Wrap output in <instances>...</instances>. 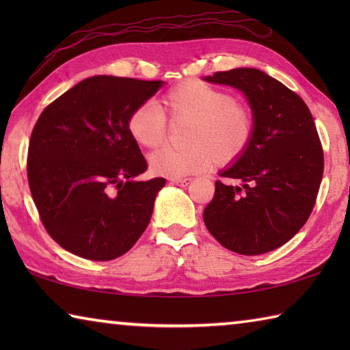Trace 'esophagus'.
I'll use <instances>...</instances> for the list:
<instances>
[{"label":"esophagus","mask_w":350,"mask_h":350,"mask_svg":"<svg viewBox=\"0 0 350 350\" xmlns=\"http://www.w3.org/2000/svg\"><path fill=\"white\" fill-rule=\"evenodd\" d=\"M189 182H191V179H188V177H185V179H171V183H174V185H180V187L189 185Z\"/></svg>","instance_id":"obj_1"}]
</instances>
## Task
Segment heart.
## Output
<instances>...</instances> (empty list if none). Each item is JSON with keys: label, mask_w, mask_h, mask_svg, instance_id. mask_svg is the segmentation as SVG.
I'll use <instances>...</instances> for the list:
<instances>
[{"label": "heart", "mask_w": 350, "mask_h": 350, "mask_svg": "<svg viewBox=\"0 0 350 350\" xmlns=\"http://www.w3.org/2000/svg\"><path fill=\"white\" fill-rule=\"evenodd\" d=\"M170 122H188L183 134L187 148H162L150 157L159 176L180 177L202 173L213 161L219 167L244 156L254 135V116L233 94L200 80H185L159 98L157 106L144 103L128 117V133L139 146L156 150L167 137Z\"/></svg>", "instance_id": "b5f03b06"}]
</instances>
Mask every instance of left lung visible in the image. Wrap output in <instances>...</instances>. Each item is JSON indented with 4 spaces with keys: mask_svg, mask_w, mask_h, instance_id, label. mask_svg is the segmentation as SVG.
<instances>
[{
    "mask_svg": "<svg viewBox=\"0 0 350 350\" xmlns=\"http://www.w3.org/2000/svg\"><path fill=\"white\" fill-rule=\"evenodd\" d=\"M245 94L254 116L252 145L216 180L204 222L219 244L247 256L275 250L307 222L324 171L315 122L298 94L253 68L205 77Z\"/></svg>",
    "mask_w": 350,
    "mask_h": 350,
    "instance_id": "left-lung-1",
    "label": "left lung"
}]
</instances>
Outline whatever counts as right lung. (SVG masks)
<instances>
[{"label": "right lung", "mask_w": 350, "mask_h": 350, "mask_svg": "<svg viewBox=\"0 0 350 350\" xmlns=\"http://www.w3.org/2000/svg\"><path fill=\"white\" fill-rule=\"evenodd\" d=\"M163 85L96 75L46 106L32 129L27 180L46 232L91 260L125 254L145 232L163 177L148 165L128 117Z\"/></svg>", "instance_id": "right-lung-1"}]
</instances>
